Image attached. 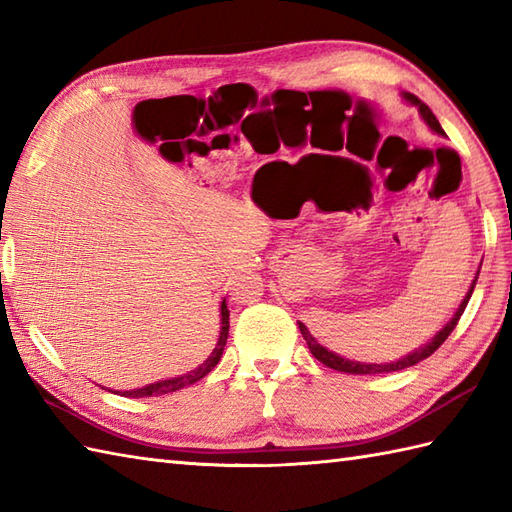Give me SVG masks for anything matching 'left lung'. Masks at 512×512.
Segmentation results:
<instances>
[{
  "mask_svg": "<svg viewBox=\"0 0 512 512\" xmlns=\"http://www.w3.org/2000/svg\"><path fill=\"white\" fill-rule=\"evenodd\" d=\"M407 101H409V103H413V105H418V110H420V114H422L424 121H427V125L433 129V132H438V134H442V136H444V129L440 127L438 118L433 116V112L429 110V105H427V103H422V101L418 99V96H413V94H407ZM477 275H480V270H477ZM475 281H477V277L473 279L471 290L466 292V297L462 299L458 312H455V314H453V319H451L447 325H444V328H442L436 336H433L431 343H429V345H424V347H420V350H416V352L407 354L405 358H400V361H396V363H387V365H367V363H354V361H347V358H341V356L332 354L330 350H325V347H323L321 343H317V339H314V336L308 332V328H306V325H303V323H299V330H301V334H303V339H306V343H308V347H310L312 356L317 358V361H321L325 367H332V369H336V372H347V374H389V372H400V369L411 367V365H416V363L424 361V358H429L433 352L438 350V347H440L444 341L449 339V334L455 330V325H458L460 317L464 314L466 303H469V299H471V295H473Z\"/></svg>",
  "mask_w": 512,
  "mask_h": 512,
  "instance_id": "obj_1",
  "label": "left lung"
}]
</instances>
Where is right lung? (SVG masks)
Returning a JSON list of instances; mask_svg holds the SVG:
<instances>
[{
    "label": "right lung",
    "mask_w": 512,
    "mask_h": 512,
    "mask_svg": "<svg viewBox=\"0 0 512 512\" xmlns=\"http://www.w3.org/2000/svg\"><path fill=\"white\" fill-rule=\"evenodd\" d=\"M228 339V308H226V301H222V330H220V341H217L215 350L211 352V356L206 358L204 365H200L198 369H193L191 374L187 376H178V378H171V380H160V383L154 385H147L143 389H134V391H118L121 396L127 398H145V396H162V394H171V391H178L187 385L198 383L206 374L211 372V369L220 363L222 352H224V345Z\"/></svg>",
    "instance_id": "obj_1"
}]
</instances>
